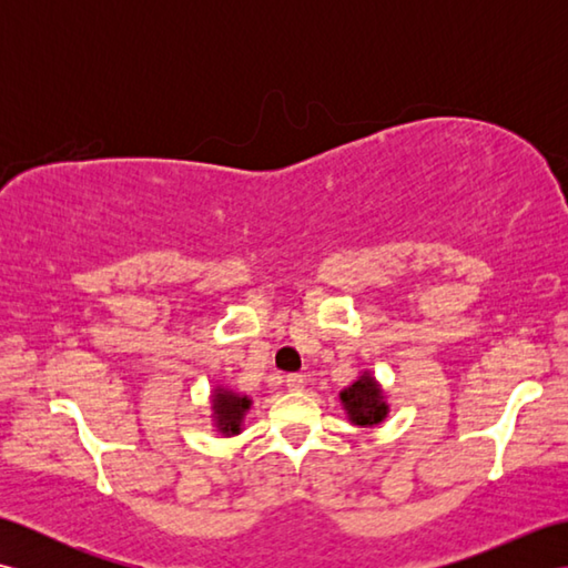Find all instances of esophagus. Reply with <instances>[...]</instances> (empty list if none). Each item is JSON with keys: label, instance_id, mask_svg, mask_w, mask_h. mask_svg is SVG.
Instances as JSON below:
<instances>
[{"label": "esophagus", "instance_id": "1", "mask_svg": "<svg viewBox=\"0 0 568 568\" xmlns=\"http://www.w3.org/2000/svg\"><path fill=\"white\" fill-rule=\"evenodd\" d=\"M285 385H287V390H293V393H300L305 388V378L300 376V373H291V376L285 378Z\"/></svg>", "mask_w": 568, "mask_h": 568}]
</instances>
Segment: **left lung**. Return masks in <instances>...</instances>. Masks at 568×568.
<instances>
[{"instance_id": "left-lung-1", "label": "left lung", "mask_w": 568, "mask_h": 568, "mask_svg": "<svg viewBox=\"0 0 568 568\" xmlns=\"http://www.w3.org/2000/svg\"><path fill=\"white\" fill-rule=\"evenodd\" d=\"M342 403L346 407L348 417H352L354 425H378V422L388 413V407L383 403V395L378 390L376 381H373L368 373H364L352 388L342 393Z\"/></svg>"}]
</instances>
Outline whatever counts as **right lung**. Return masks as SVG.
<instances>
[{
  "mask_svg": "<svg viewBox=\"0 0 568 568\" xmlns=\"http://www.w3.org/2000/svg\"><path fill=\"white\" fill-rule=\"evenodd\" d=\"M251 400L244 395L229 393V390H216L214 393V415H216V425H220L222 432L226 434H239L241 419H244V413L248 409Z\"/></svg>",
  "mask_w": 568,
  "mask_h": 568,
  "instance_id": "1",
  "label": "right lung"
}]
</instances>
